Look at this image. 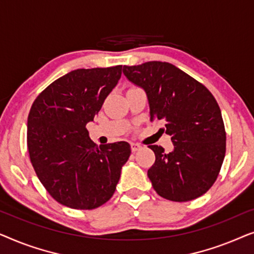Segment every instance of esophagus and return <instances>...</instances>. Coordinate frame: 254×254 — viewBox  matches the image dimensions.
Listing matches in <instances>:
<instances>
[{
	"instance_id": "34e87169",
	"label": "esophagus",
	"mask_w": 254,
	"mask_h": 254,
	"mask_svg": "<svg viewBox=\"0 0 254 254\" xmlns=\"http://www.w3.org/2000/svg\"><path fill=\"white\" fill-rule=\"evenodd\" d=\"M130 147H131V151H133V152H136L137 150H140V149L142 148L140 144H138V143H135V142H131V143H130Z\"/></svg>"
}]
</instances>
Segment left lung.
<instances>
[{
    "mask_svg": "<svg viewBox=\"0 0 254 254\" xmlns=\"http://www.w3.org/2000/svg\"><path fill=\"white\" fill-rule=\"evenodd\" d=\"M124 74L147 93L150 121L164 125L173 149L149 145L156 159L148 177L158 195L184 202L213 186L225 156V129L220 106L196 79L169 62L124 65Z\"/></svg>",
    "mask_w": 254,
    "mask_h": 254,
    "instance_id": "1",
    "label": "left lung"
}]
</instances>
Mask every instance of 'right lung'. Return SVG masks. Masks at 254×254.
<instances>
[{"label": "right lung", "mask_w": 254, "mask_h": 254, "mask_svg": "<svg viewBox=\"0 0 254 254\" xmlns=\"http://www.w3.org/2000/svg\"><path fill=\"white\" fill-rule=\"evenodd\" d=\"M123 65L76 69L39 93L27 118V149L40 183L59 203L95 209L116 190L130 145L97 147L86 124L102 109Z\"/></svg>", "instance_id": "right-lung-1"}]
</instances>
